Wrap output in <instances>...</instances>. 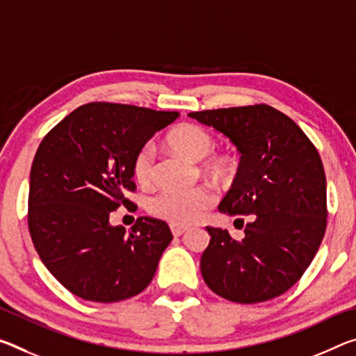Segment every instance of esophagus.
I'll list each match as a JSON object with an SVG mask.
<instances>
[{"label": "esophagus", "mask_w": 356, "mask_h": 356, "mask_svg": "<svg viewBox=\"0 0 356 356\" xmlns=\"http://www.w3.org/2000/svg\"><path fill=\"white\" fill-rule=\"evenodd\" d=\"M171 231H172V234L176 236V238H179V236H182L184 233H187V228H185V227H177V225H171Z\"/></svg>", "instance_id": "34e87169"}]
</instances>
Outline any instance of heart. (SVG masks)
Segmentation results:
<instances>
[{
  "instance_id": "heart-1",
  "label": "heart",
  "mask_w": 356,
  "mask_h": 356,
  "mask_svg": "<svg viewBox=\"0 0 356 356\" xmlns=\"http://www.w3.org/2000/svg\"><path fill=\"white\" fill-rule=\"evenodd\" d=\"M168 144L191 160H202V169L213 179H227L233 169L229 156L212 154L217 147L216 136L196 123H184L174 128L168 136ZM131 171L140 187L149 188L156 182L154 145L144 144L138 149L133 156ZM216 200V191L209 185H200L190 190L165 188L152 196L147 209L156 218L166 220L177 227H187L198 222Z\"/></svg>"
}]
</instances>
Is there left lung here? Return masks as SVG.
I'll list each match as a JSON object with an SVG mask.
<instances>
[{"label": "left lung", "mask_w": 356, "mask_h": 356, "mask_svg": "<svg viewBox=\"0 0 356 356\" xmlns=\"http://www.w3.org/2000/svg\"><path fill=\"white\" fill-rule=\"evenodd\" d=\"M188 115L222 131L241 152L233 187L218 211L238 216L242 227V217H250L242 241L207 227L202 279L218 296L239 304L284 295L306 273L326 231V177L318 150L289 115L268 104Z\"/></svg>", "instance_id": "8db88e82"}]
</instances>
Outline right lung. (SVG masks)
<instances>
[{
	"label": "right lung",
	"instance_id": "obj_1",
	"mask_svg": "<svg viewBox=\"0 0 356 356\" xmlns=\"http://www.w3.org/2000/svg\"><path fill=\"white\" fill-rule=\"evenodd\" d=\"M179 117L131 104H83L50 129L30 172L28 229L50 274L82 300L117 302L147 289L169 242L163 220L139 217L129 233L109 216L136 190L139 147Z\"/></svg>",
	"mask_w": 356,
	"mask_h": 356
}]
</instances>
